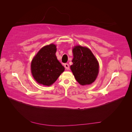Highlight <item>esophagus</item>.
Here are the masks:
<instances>
[{
	"label": "esophagus",
	"instance_id": "esophagus-1",
	"mask_svg": "<svg viewBox=\"0 0 132 132\" xmlns=\"http://www.w3.org/2000/svg\"><path fill=\"white\" fill-rule=\"evenodd\" d=\"M64 67H65V68L67 70H68L69 69V64L68 63L64 64Z\"/></svg>",
	"mask_w": 132,
	"mask_h": 132
}]
</instances>
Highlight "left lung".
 Masks as SVG:
<instances>
[{"label": "left lung", "instance_id": "left-lung-1", "mask_svg": "<svg viewBox=\"0 0 132 132\" xmlns=\"http://www.w3.org/2000/svg\"><path fill=\"white\" fill-rule=\"evenodd\" d=\"M73 64L70 66L74 77L81 85H89L96 79L99 70L98 63L88 48L75 46L73 48Z\"/></svg>", "mask_w": 132, "mask_h": 132}]
</instances>
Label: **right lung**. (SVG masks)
<instances>
[{
    "label": "right lung",
    "instance_id": "obj_1",
    "mask_svg": "<svg viewBox=\"0 0 132 132\" xmlns=\"http://www.w3.org/2000/svg\"><path fill=\"white\" fill-rule=\"evenodd\" d=\"M56 51V46L53 43L44 46L32 61V74L35 80L40 84L51 85L64 71V67L55 55Z\"/></svg>",
    "mask_w": 132,
    "mask_h": 132
}]
</instances>
